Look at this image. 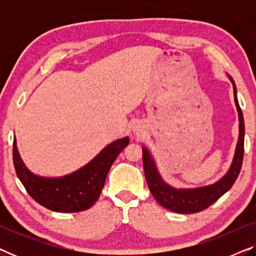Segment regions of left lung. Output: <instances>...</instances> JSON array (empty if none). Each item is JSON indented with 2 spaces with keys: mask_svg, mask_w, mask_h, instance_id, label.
Wrapping results in <instances>:
<instances>
[{
  "mask_svg": "<svg viewBox=\"0 0 256 256\" xmlns=\"http://www.w3.org/2000/svg\"><path fill=\"white\" fill-rule=\"evenodd\" d=\"M233 85L234 90V102H236L238 115H239V138H238L236 154H234L232 164L225 176L220 178L216 183L206 185V186L194 188H176L171 186L160 177L157 170V166L154 160L152 154L146 148L143 146V168L146 184L152 192L154 198L160 202L163 208L177 213H196L208 208L213 202L218 200L222 194L232 188L234 182L239 176L241 166L244 160V122L242 110L239 106V101L236 96V87L232 76H228Z\"/></svg>",
  "mask_w": 256,
  "mask_h": 256,
  "instance_id": "8db88e82",
  "label": "left lung"
}]
</instances>
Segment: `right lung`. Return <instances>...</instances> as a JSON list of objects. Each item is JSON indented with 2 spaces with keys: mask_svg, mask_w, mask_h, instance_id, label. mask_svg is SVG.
<instances>
[{
  "mask_svg": "<svg viewBox=\"0 0 256 256\" xmlns=\"http://www.w3.org/2000/svg\"><path fill=\"white\" fill-rule=\"evenodd\" d=\"M129 138H118L104 146L94 158L74 172L62 177H42L28 169L14 138L12 160L16 174L31 197L51 211L73 213L93 206L102 190L108 171Z\"/></svg>",
  "mask_w": 256,
  "mask_h": 256,
  "instance_id": "add662e5",
  "label": "right lung"
}]
</instances>
